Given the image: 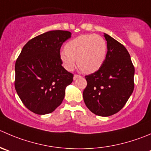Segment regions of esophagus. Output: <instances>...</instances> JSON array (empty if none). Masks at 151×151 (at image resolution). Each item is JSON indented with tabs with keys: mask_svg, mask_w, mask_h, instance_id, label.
<instances>
[{
	"mask_svg": "<svg viewBox=\"0 0 151 151\" xmlns=\"http://www.w3.org/2000/svg\"><path fill=\"white\" fill-rule=\"evenodd\" d=\"M81 77V76L78 75V74H74V80H77V78H79V77Z\"/></svg>",
	"mask_w": 151,
	"mask_h": 151,
	"instance_id": "1",
	"label": "esophagus"
}]
</instances>
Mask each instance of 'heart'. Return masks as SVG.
<instances>
[{
    "mask_svg": "<svg viewBox=\"0 0 151 151\" xmlns=\"http://www.w3.org/2000/svg\"><path fill=\"white\" fill-rule=\"evenodd\" d=\"M60 52L61 60L67 70H72L77 60V65L84 73L98 71L105 63L108 46L102 36L94 34L83 35L70 40Z\"/></svg>",
    "mask_w": 151,
    "mask_h": 151,
    "instance_id": "obj_1",
    "label": "heart"
}]
</instances>
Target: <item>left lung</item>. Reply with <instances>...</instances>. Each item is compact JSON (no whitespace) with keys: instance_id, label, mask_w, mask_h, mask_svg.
Wrapping results in <instances>:
<instances>
[{"instance_id":"left-lung-1","label":"left lung","mask_w":151,"mask_h":151,"mask_svg":"<svg viewBox=\"0 0 151 151\" xmlns=\"http://www.w3.org/2000/svg\"><path fill=\"white\" fill-rule=\"evenodd\" d=\"M108 52L98 71L86 76L83 99L94 114L109 116L124 107L134 88V66L126 48L104 34Z\"/></svg>"}]
</instances>
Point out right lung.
Masks as SVG:
<instances>
[{
  "mask_svg": "<svg viewBox=\"0 0 151 151\" xmlns=\"http://www.w3.org/2000/svg\"><path fill=\"white\" fill-rule=\"evenodd\" d=\"M68 31H49L31 39L15 63L14 87L23 105L40 115L53 112L65 96L74 74L62 66L60 48Z\"/></svg>",
  "mask_w": 151,
  "mask_h": 151,
  "instance_id": "add662e5",
  "label": "right lung"
}]
</instances>
